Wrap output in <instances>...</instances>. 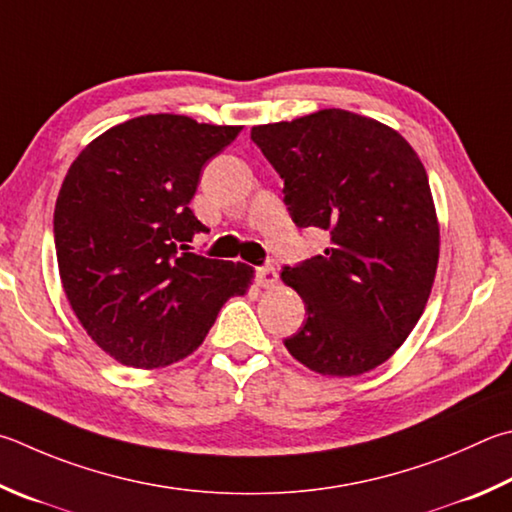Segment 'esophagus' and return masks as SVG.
Returning a JSON list of instances; mask_svg holds the SVG:
<instances>
[{"instance_id": "1", "label": "esophagus", "mask_w": 512, "mask_h": 512, "mask_svg": "<svg viewBox=\"0 0 512 512\" xmlns=\"http://www.w3.org/2000/svg\"><path fill=\"white\" fill-rule=\"evenodd\" d=\"M255 280L259 286L273 288L277 284V271L273 266H259L255 271Z\"/></svg>"}]
</instances>
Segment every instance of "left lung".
<instances>
[{"label": "left lung", "mask_w": 512, "mask_h": 512, "mask_svg": "<svg viewBox=\"0 0 512 512\" xmlns=\"http://www.w3.org/2000/svg\"><path fill=\"white\" fill-rule=\"evenodd\" d=\"M250 138L282 176L293 224L331 237L324 255L284 266L306 309L284 347L322 376L383 365L421 318L439 264L423 163L392 127L345 109L257 125Z\"/></svg>", "instance_id": "obj_1"}]
</instances>
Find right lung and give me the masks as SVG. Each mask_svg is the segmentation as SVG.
Listing matches in <instances>:
<instances>
[{"mask_svg":"<svg viewBox=\"0 0 512 512\" xmlns=\"http://www.w3.org/2000/svg\"><path fill=\"white\" fill-rule=\"evenodd\" d=\"M241 127L150 114L107 129L71 163L55 201L60 280L96 345L127 367L154 369L197 349L246 264L188 253L201 170Z\"/></svg>","mask_w":512,"mask_h":512,"instance_id":"add662e5","label":"right lung"}]
</instances>
